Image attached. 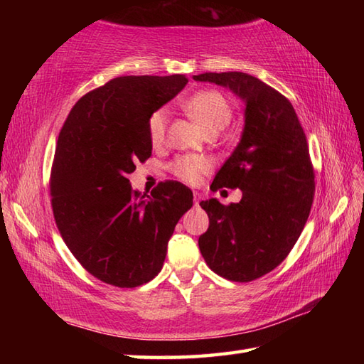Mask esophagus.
Returning a JSON list of instances; mask_svg holds the SVG:
<instances>
[{
	"label": "esophagus",
	"mask_w": 364,
	"mask_h": 364,
	"mask_svg": "<svg viewBox=\"0 0 364 364\" xmlns=\"http://www.w3.org/2000/svg\"><path fill=\"white\" fill-rule=\"evenodd\" d=\"M200 202H202V196H200L198 192H194V203H196V206H198Z\"/></svg>",
	"instance_id": "esophagus-1"
}]
</instances>
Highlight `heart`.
Returning a JSON list of instances; mask_svg holds the SVG:
<instances>
[{"label":"heart","mask_w":364,"mask_h":364,"mask_svg":"<svg viewBox=\"0 0 364 364\" xmlns=\"http://www.w3.org/2000/svg\"><path fill=\"white\" fill-rule=\"evenodd\" d=\"M183 107L192 119H194L200 127L205 129L206 134L210 133H219L223 128H225L230 120L233 111H231V106L228 100L223 97L220 92L215 90H202L197 92L192 97L183 102ZM167 125H168V111L166 107H161V109L154 111L150 119H149V136L150 142L158 146L166 141L167 134ZM208 161L200 156H181L176 158L170 168L172 172L181 178L183 181L188 183H196L198 176L203 172H206Z\"/></svg>","instance_id":"b5f03b06"}]
</instances>
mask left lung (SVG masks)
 I'll return each instance as SVG.
<instances>
[{
  "instance_id": "8db88e82",
  "label": "left lung",
  "mask_w": 364,
  "mask_h": 364,
  "mask_svg": "<svg viewBox=\"0 0 364 364\" xmlns=\"http://www.w3.org/2000/svg\"><path fill=\"white\" fill-rule=\"evenodd\" d=\"M241 98L244 129L211 189L242 191L239 203L200 202L210 218L198 247L213 272L231 282H252L288 257L310 215L314 173L306 137L289 100L242 72L202 73Z\"/></svg>"
}]
</instances>
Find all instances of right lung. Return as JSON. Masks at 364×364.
I'll return each instance as SVG.
<instances>
[{"label":"right lung","instance_id":"obj_1","mask_svg":"<svg viewBox=\"0 0 364 364\" xmlns=\"http://www.w3.org/2000/svg\"><path fill=\"white\" fill-rule=\"evenodd\" d=\"M188 84L184 75L119 76L78 100L59 133L51 206L64 242L98 280L136 288L156 277L192 191L159 183L133 191L128 173L151 154L150 115Z\"/></svg>","mask_w":364,"mask_h":364}]
</instances>
